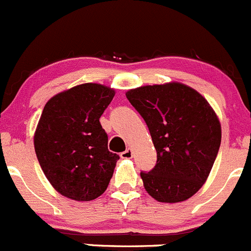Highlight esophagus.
<instances>
[{"label": "esophagus", "instance_id": "obj_1", "mask_svg": "<svg viewBox=\"0 0 251 251\" xmlns=\"http://www.w3.org/2000/svg\"><path fill=\"white\" fill-rule=\"evenodd\" d=\"M121 157H122L123 159H129V158H131V157H133V151H131L130 149L126 150L125 152H122V153H121Z\"/></svg>", "mask_w": 251, "mask_h": 251}]
</instances>
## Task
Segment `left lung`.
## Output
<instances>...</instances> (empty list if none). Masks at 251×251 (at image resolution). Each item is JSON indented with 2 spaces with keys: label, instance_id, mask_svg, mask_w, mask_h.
I'll use <instances>...</instances> for the list:
<instances>
[{
  "label": "left lung",
  "instance_id": "obj_1",
  "mask_svg": "<svg viewBox=\"0 0 251 251\" xmlns=\"http://www.w3.org/2000/svg\"><path fill=\"white\" fill-rule=\"evenodd\" d=\"M126 99L149 126L156 165L141 172L145 190L158 202L192 197L205 182L221 144V126L209 102L181 83L145 86Z\"/></svg>",
  "mask_w": 251,
  "mask_h": 251
}]
</instances>
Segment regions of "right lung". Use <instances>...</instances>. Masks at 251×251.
<instances>
[{"instance_id": "add662e5", "label": "right lung", "mask_w": 251, "mask_h": 251, "mask_svg": "<svg viewBox=\"0 0 251 251\" xmlns=\"http://www.w3.org/2000/svg\"><path fill=\"white\" fill-rule=\"evenodd\" d=\"M115 97L84 83L51 98L35 133V151L48 181L65 197L92 201L105 192L120 156L108 151L99 118Z\"/></svg>"}]
</instances>
